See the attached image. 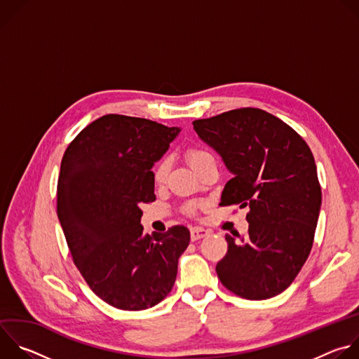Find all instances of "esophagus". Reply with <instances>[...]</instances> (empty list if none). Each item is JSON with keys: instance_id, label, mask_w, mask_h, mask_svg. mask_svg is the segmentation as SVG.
I'll list each match as a JSON object with an SVG mask.
<instances>
[{"instance_id": "1", "label": "esophagus", "mask_w": 359, "mask_h": 359, "mask_svg": "<svg viewBox=\"0 0 359 359\" xmlns=\"http://www.w3.org/2000/svg\"><path fill=\"white\" fill-rule=\"evenodd\" d=\"M208 234H209V231L206 229H203V227H191L190 229V237H191L193 241L206 237Z\"/></svg>"}]
</instances>
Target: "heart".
<instances>
[{
    "instance_id": "obj_1",
    "label": "heart",
    "mask_w": 359,
    "mask_h": 359,
    "mask_svg": "<svg viewBox=\"0 0 359 359\" xmlns=\"http://www.w3.org/2000/svg\"><path fill=\"white\" fill-rule=\"evenodd\" d=\"M186 156H187L189 163H190V165L193 166V169H196V170H197L204 162H206L208 159H212V158H213L210 151L204 150V149H201V147H190V149L186 151ZM169 172H170V159H169V158H163V159H161V161L155 165V168H153V170H151V179H153V182H155L156 184H162V183H165V180H166ZM196 209H197V204L189 203V204H186L183 210H184V213H187L189 216H191V215H194Z\"/></svg>"
}]
</instances>
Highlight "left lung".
<instances>
[{
    "mask_svg": "<svg viewBox=\"0 0 359 359\" xmlns=\"http://www.w3.org/2000/svg\"><path fill=\"white\" fill-rule=\"evenodd\" d=\"M193 128L233 177L220 206L248 208V233L229 244L216 271L245 299H267L291 285L310 255L321 208L313 151L285 122L259 108L233 109Z\"/></svg>",
    "mask_w": 359,
    "mask_h": 359,
    "instance_id": "obj_1",
    "label": "left lung"
}]
</instances>
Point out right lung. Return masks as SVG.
<instances>
[{"label": "right lung", "mask_w": 359, "mask_h": 359, "mask_svg": "<svg viewBox=\"0 0 359 359\" xmlns=\"http://www.w3.org/2000/svg\"><path fill=\"white\" fill-rule=\"evenodd\" d=\"M180 132L125 115H105L68 144L57 213L72 260L89 288L119 310L140 311L172 291L190 233L172 226L143 234L142 203L156 200L151 166Z\"/></svg>", "instance_id": "obj_1"}]
</instances>
